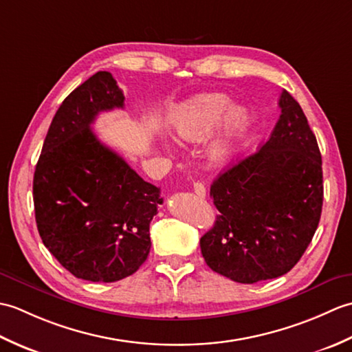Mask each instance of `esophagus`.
Returning <instances> with one entry per match:
<instances>
[{"label": "esophagus", "instance_id": "esophagus-1", "mask_svg": "<svg viewBox=\"0 0 352 352\" xmlns=\"http://www.w3.org/2000/svg\"><path fill=\"white\" fill-rule=\"evenodd\" d=\"M193 192H195L199 198H204L206 197L204 184L203 183H193Z\"/></svg>", "mask_w": 352, "mask_h": 352}]
</instances>
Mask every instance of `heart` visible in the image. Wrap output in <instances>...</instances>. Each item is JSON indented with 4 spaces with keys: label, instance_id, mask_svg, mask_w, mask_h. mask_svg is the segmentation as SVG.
I'll use <instances>...</instances> for the list:
<instances>
[{
    "label": "heart",
    "instance_id": "b5f03b06",
    "mask_svg": "<svg viewBox=\"0 0 352 352\" xmlns=\"http://www.w3.org/2000/svg\"><path fill=\"white\" fill-rule=\"evenodd\" d=\"M231 107L226 94H201L183 102L172 115L170 126L175 138L184 144H203L212 136L223 115ZM251 129L250 113L243 107L230 110L218 136L208 148V159L214 164L228 163L239 153Z\"/></svg>",
    "mask_w": 352,
    "mask_h": 352
}]
</instances>
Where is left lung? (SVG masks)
<instances>
[{
    "instance_id": "left-lung-1",
    "label": "left lung",
    "mask_w": 352,
    "mask_h": 352,
    "mask_svg": "<svg viewBox=\"0 0 352 352\" xmlns=\"http://www.w3.org/2000/svg\"><path fill=\"white\" fill-rule=\"evenodd\" d=\"M278 104L281 115L266 144L210 186L219 214L199 241L212 271L243 284L287 274L310 245L322 212L316 136L287 91Z\"/></svg>"
}]
</instances>
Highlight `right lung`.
Listing matches in <instances>:
<instances>
[{
    "label": "right lung",
    "mask_w": 352,
    "mask_h": 352,
    "mask_svg": "<svg viewBox=\"0 0 352 352\" xmlns=\"http://www.w3.org/2000/svg\"><path fill=\"white\" fill-rule=\"evenodd\" d=\"M124 94L107 71L96 72L56 111L36 164L33 201L43 245L81 280L113 283L146 260L149 222L163 203L91 125L101 111L122 109Z\"/></svg>",
    "instance_id": "right-lung-1"
}]
</instances>
